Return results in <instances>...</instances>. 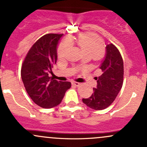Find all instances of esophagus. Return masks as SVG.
Returning <instances> with one entry per match:
<instances>
[{"instance_id": "esophagus-1", "label": "esophagus", "mask_w": 147, "mask_h": 147, "mask_svg": "<svg viewBox=\"0 0 147 147\" xmlns=\"http://www.w3.org/2000/svg\"><path fill=\"white\" fill-rule=\"evenodd\" d=\"M72 84H74V85L76 86H79L80 85V83L76 82H72Z\"/></svg>"}]
</instances>
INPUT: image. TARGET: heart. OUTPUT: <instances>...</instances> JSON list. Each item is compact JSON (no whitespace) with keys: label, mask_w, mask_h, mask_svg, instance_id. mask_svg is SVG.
I'll list each match as a JSON object with an SVG mask.
<instances>
[{"label":"heart","mask_w":147,"mask_h":147,"mask_svg":"<svg viewBox=\"0 0 147 147\" xmlns=\"http://www.w3.org/2000/svg\"><path fill=\"white\" fill-rule=\"evenodd\" d=\"M71 41H72V40ZM74 41L78 44L84 55L92 54L94 55H98L101 53L102 46L101 40L96 35L94 34H82L79 35ZM70 46L71 43L69 40H64L58 48V56L61 58H64Z\"/></svg>","instance_id":"b5f03b06"}]
</instances>
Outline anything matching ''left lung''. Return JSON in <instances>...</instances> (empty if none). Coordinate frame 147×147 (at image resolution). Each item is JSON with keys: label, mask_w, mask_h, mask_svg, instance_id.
Masks as SVG:
<instances>
[{"label": "left lung", "mask_w": 147, "mask_h": 147, "mask_svg": "<svg viewBox=\"0 0 147 147\" xmlns=\"http://www.w3.org/2000/svg\"><path fill=\"white\" fill-rule=\"evenodd\" d=\"M101 75L96 77V87L89 98H82L88 107L100 111L114 101L123 83V61L118 49L113 44L106 46V55L99 67Z\"/></svg>", "instance_id": "8db88e82"}]
</instances>
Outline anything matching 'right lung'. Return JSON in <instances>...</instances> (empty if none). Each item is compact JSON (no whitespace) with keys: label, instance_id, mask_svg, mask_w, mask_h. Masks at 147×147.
I'll use <instances>...</instances> for the list:
<instances>
[{"label":"right lung","instance_id":"right-lung-1","mask_svg":"<svg viewBox=\"0 0 147 147\" xmlns=\"http://www.w3.org/2000/svg\"><path fill=\"white\" fill-rule=\"evenodd\" d=\"M63 34H48L34 43L21 69V77L27 94L36 104L51 109L61 103L69 82L53 80L49 76L58 58L57 47Z\"/></svg>","mask_w":147,"mask_h":147}]
</instances>
